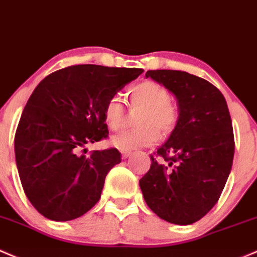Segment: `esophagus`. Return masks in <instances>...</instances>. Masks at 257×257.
I'll use <instances>...</instances> for the list:
<instances>
[{"instance_id":"obj_1","label":"esophagus","mask_w":257,"mask_h":257,"mask_svg":"<svg viewBox=\"0 0 257 257\" xmlns=\"http://www.w3.org/2000/svg\"><path fill=\"white\" fill-rule=\"evenodd\" d=\"M120 153H121V158L126 159V158H129V156H131L132 151H120Z\"/></svg>"}]
</instances>
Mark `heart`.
Masks as SVG:
<instances>
[{
  "mask_svg": "<svg viewBox=\"0 0 257 257\" xmlns=\"http://www.w3.org/2000/svg\"><path fill=\"white\" fill-rule=\"evenodd\" d=\"M133 107L143 108L137 124L139 128L124 131L110 138V144L120 151H131L154 144L159 139V133L169 134L176 126L178 120L177 107L170 101L167 90L153 81H144L134 86L129 92ZM103 119L107 126L117 131L124 119V107L118 96L110 97L103 108Z\"/></svg>",
  "mask_w": 257,
  "mask_h": 257,
  "instance_id": "1",
  "label": "heart"
}]
</instances>
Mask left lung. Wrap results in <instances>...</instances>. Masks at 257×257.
<instances>
[{"label": "left lung", "instance_id": "1", "mask_svg": "<svg viewBox=\"0 0 257 257\" xmlns=\"http://www.w3.org/2000/svg\"><path fill=\"white\" fill-rule=\"evenodd\" d=\"M177 101L171 136L150 156L139 181L148 207L161 219L188 225L219 199L234 158L233 124L224 96L207 80L177 70H149Z\"/></svg>", "mask_w": 257, "mask_h": 257}]
</instances>
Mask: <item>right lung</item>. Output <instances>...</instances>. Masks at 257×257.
Here are the masks:
<instances>
[{
  "instance_id": "obj_1",
  "label": "right lung",
  "mask_w": 257,
  "mask_h": 257,
  "mask_svg": "<svg viewBox=\"0 0 257 257\" xmlns=\"http://www.w3.org/2000/svg\"><path fill=\"white\" fill-rule=\"evenodd\" d=\"M143 71L75 65L40 81L29 97L16 132V164L24 193L45 218L76 219L99 201L120 153L97 150L88 158L77 153L107 137V101Z\"/></svg>"
}]
</instances>
